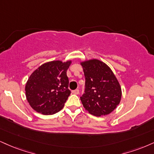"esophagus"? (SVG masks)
<instances>
[{
  "instance_id": "obj_1",
  "label": "esophagus",
  "mask_w": 154,
  "mask_h": 154,
  "mask_svg": "<svg viewBox=\"0 0 154 154\" xmlns=\"http://www.w3.org/2000/svg\"><path fill=\"white\" fill-rule=\"evenodd\" d=\"M72 93L73 94H75V95H78L79 94V90H72Z\"/></svg>"
}]
</instances>
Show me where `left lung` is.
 <instances>
[{
	"label": "left lung",
	"mask_w": 154,
	"mask_h": 154,
	"mask_svg": "<svg viewBox=\"0 0 154 154\" xmlns=\"http://www.w3.org/2000/svg\"><path fill=\"white\" fill-rule=\"evenodd\" d=\"M85 77V91L80 100L85 110L95 116L110 114L122 97L120 83L105 63L97 59L80 62Z\"/></svg>",
	"instance_id": "left-lung-1"
}]
</instances>
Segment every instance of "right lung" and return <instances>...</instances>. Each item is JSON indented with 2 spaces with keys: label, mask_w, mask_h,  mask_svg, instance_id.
<instances>
[{
  "label": "right lung",
  "mask_w": 154,
  "mask_h": 154,
  "mask_svg": "<svg viewBox=\"0 0 154 154\" xmlns=\"http://www.w3.org/2000/svg\"><path fill=\"white\" fill-rule=\"evenodd\" d=\"M72 60H56L38 66L28 79L26 97L31 107L37 112L53 115L64 107L70 93L66 71Z\"/></svg>",
  "instance_id": "obj_1"
}]
</instances>
